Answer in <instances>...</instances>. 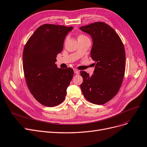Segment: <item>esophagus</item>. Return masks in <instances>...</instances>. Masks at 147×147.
Masks as SVG:
<instances>
[{
  "mask_svg": "<svg viewBox=\"0 0 147 147\" xmlns=\"http://www.w3.org/2000/svg\"><path fill=\"white\" fill-rule=\"evenodd\" d=\"M74 72L76 74H79V70H78V69H74Z\"/></svg>",
  "mask_w": 147,
  "mask_h": 147,
  "instance_id": "34e87169",
  "label": "esophagus"
}]
</instances>
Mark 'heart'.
<instances>
[{
  "label": "heart",
  "instance_id": "obj_1",
  "mask_svg": "<svg viewBox=\"0 0 147 147\" xmlns=\"http://www.w3.org/2000/svg\"><path fill=\"white\" fill-rule=\"evenodd\" d=\"M85 38H88L86 35H83V34H81V35H79L78 36V40H81V39H85Z\"/></svg>",
  "mask_w": 147,
  "mask_h": 147
}]
</instances>
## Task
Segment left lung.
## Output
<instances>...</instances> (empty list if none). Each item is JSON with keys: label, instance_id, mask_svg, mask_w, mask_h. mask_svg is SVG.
Segmentation results:
<instances>
[{"label": "left lung", "instance_id": "left-lung-1", "mask_svg": "<svg viewBox=\"0 0 147 147\" xmlns=\"http://www.w3.org/2000/svg\"><path fill=\"white\" fill-rule=\"evenodd\" d=\"M92 39L91 56L95 61L94 74L80 71V85L85 98L95 105H103L119 90L125 69V53L119 35L109 25L95 22L80 28Z\"/></svg>", "mask_w": 147, "mask_h": 147}]
</instances>
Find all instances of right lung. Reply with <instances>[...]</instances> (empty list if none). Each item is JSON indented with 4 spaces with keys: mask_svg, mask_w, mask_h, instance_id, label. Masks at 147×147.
Listing matches in <instances>:
<instances>
[{
    "mask_svg": "<svg viewBox=\"0 0 147 147\" xmlns=\"http://www.w3.org/2000/svg\"><path fill=\"white\" fill-rule=\"evenodd\" d=\"M73 28L45 24L38 28L24 46L23 67L31 94L44 106L54 107L65 100L74 74L71 68H59L56 56Z\"/></svg>",
    "mask_w": 147,
    "mask_h": 147,
    "instance_id": "add662e5",
    "label": "right lung"
}]
</instances>
